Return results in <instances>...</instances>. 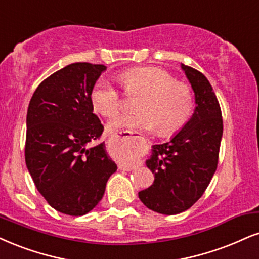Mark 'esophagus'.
Here are the masks:
<instances>
[{
    "label": "esophagus",
    "mask_w": 259,
    "mask_h": 259,
    "mask_svg": "<svg viewBox=\"0 0 259 259\" xmlns=\"http://www.w3.org/2000/svg\"><path fill=\"white\" fill-rule=\"evenodd\" d=\"M135 168H136L135 165H123V164L119 165V169H121V170H127V171L133 170V169H135Z\"/></svg>",
    "instance_id": "esophagus-1"
}]
</instances>
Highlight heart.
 <instances>
[{"label":"heart","mask_w":259,"mask_h":259,"mask_svg":"<svg viewBox=\"0 0 259 259\" xmlns=\"http://www.w3.org/2000/svg\"><path fill=\"white\" fill-rule=\"evenodd\" d=\"M128 97H138L137 113L122 115L109 123V128L155 130L159 136H171L190 120L193 111L192 91L177 81L170 73L158 67H135L117 75ZM90 100L94 110L102 116H116L123 108L122 96L109 82L100 80L92 88Z\"/></svg>","instance_id":"obj_1"}]
</instances>
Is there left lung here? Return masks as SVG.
Wrapping results in <instances>:
<instances>
[{
	"label": "left lung",
	"instance_id": "8db88e82",
	"mask_svg": "<svg viewBox=\"0 0 259 259\" xmlns=\"http://www.w3.org/2000/svg\"><path fill=\"white\" fill-rule=\"evenodd\" d=\"M196 96L190 121L170 142L154 145L146 165L155 181L138 193L149 209L175 215L190 209L203 196L219 163L223 132L221 107L205 75L181 65Z\"/></svg>",
	"mask_w": 259,
	"mask_h": 259
}]
</instances>
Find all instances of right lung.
I'll list each match as a JSON object with an SVG mask.
<instances>
[{
  "instance_id": "add662e5",
  "label": "right lung",
  "mask_w": 259,
  "mask_h": 259,
  "mask_svg": "<svg viewBox=\"0 0 259 259\" xmlns=\"http://www.w3.org/2000/svg\"><path fill=\"white\" fill-rule=\"evenodd\" d=\"M104 65L75 62L48 76L28 104L25 161L38 192L57 211L81 216L100 203L116 171L98 142L104 127L90 94Z\"/></svg>"
}]
</instances>
